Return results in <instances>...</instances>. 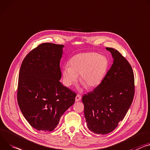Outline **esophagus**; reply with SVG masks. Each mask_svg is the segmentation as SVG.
I'll return each mask as SVG.
<instances>
[{
	"instance_id": "1",
	"label": "esophagus",
	"mask_w": 150,
	"mask_h": 150,
	"mask_svg": "<svg viewBox=\"0 0 150 150\" xmlns=\"http://www.w3.org/2000/svg\"><path fill=\"white\" fill-rule=\"evenodd\" d=\"M81 99V96L80 94H77L76 96V98H75V101L76 102H79L80 101Z\"/></svg>"
}]
</instances>
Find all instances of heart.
Wrapping results in <instances>:
<instances>
[{"instance_id": "obj_1", "label": "heart", "mask_w": 150, "mask_h": 150, "mask_svg": "<svg viewBox=\"0 0 150 150\" xmlns=\"http://www.w3.org/2000/svg\"><path fill=\"white\" fill-rule=\"evenodd\" d=\"M62 68L64 84L71 86L79 81L87 89L98 86L103 79L108 66L107 59L96 52H83L74 56Z\"/></svg>"}]
</instances>
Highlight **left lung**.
Here are the masks:
<instances>
[{
    "label": "left lung",
    "instance_id": "8db88e82",
    "mask_svg": "<svg viewBox=\"0 0 150 150\" xmlns=\"http://www.w3.org/2000/svg\"><path fill=\"white\" fill-rule=\"evenodd\" d=\"M113 59L102 83L82 98L88 129L96 134L112 132L127 112L134 97V75L127 60L116 50L106 48Z\"/></svg>",
    "mask_w": 150,
    "mask_h": 150
}]
</instances>
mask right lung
I'll return each mask as SVG.
<instances>
[{"label":"right lung","instance_id":"add662e5","mask_svg":"<svg viewBox=\"0 0 150 150\" xmlns=\"http://www.w3.org/2000/svg\"><path fill=\"white\" fill-rule=\"evenodd\" d=\"M64 47L40 44L25 56L20 67L18 103L25 120L39 131L53 130L75 102L76 94L60 82Z\"/></svg>","mask_w":150,"mask_h":150}]
</instances>
